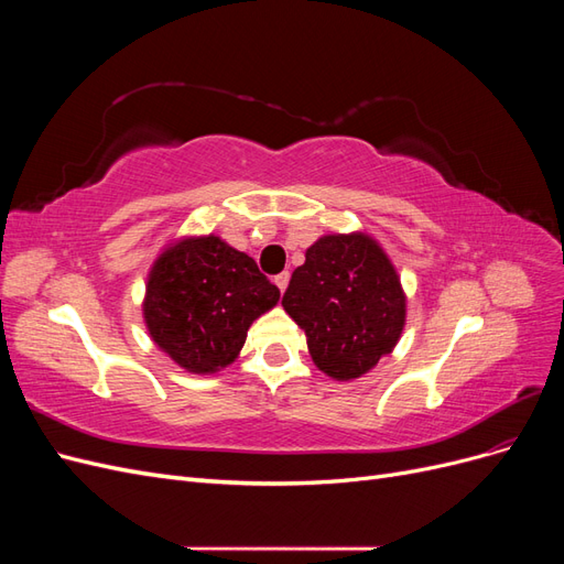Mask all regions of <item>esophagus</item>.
Masks as SVG:
<instances>
[{"instance_id": "esophagus-1", "label": "esophagus", "mask_w": 564, "mask_h": 564, "mask_svg": "<svg viewBox=\"0 0 564 564\" xmlns=\"http://www.w3.org/2000/svg\"><path fill=\"white\" fill-rule=\"evenodd\" d=\"M275 284H278L280 292H284L286 284H289V272H280V275L275 278Z\"/></svg>"}]
</instances>
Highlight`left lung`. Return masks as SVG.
Here are the masks:
<instances>
[{
	"label": "left lung",
	"instance_id": "left-lung-1",
	"mask_svg": "<svg viewBox=\"0 0 564 564\" xmlns=\"http://www.w3.org/2000/svg\"><path fill=\"white\" fill-rule=\"evenodd\" d=\"M282 305L305 332L315 367L334 381L365 377L398 346L406 324L398 268L362 230L322 235L305 249Z\"/></svg>",
	"mask_w": 564,
	"mask_h": 564
}]
</instances>
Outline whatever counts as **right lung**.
<instances>
[{"label": "right lung", "instance_id": "add662e5", "mask_svg": "<svg viewBox=\"0 0 564 564\" xmlns=\"http://www.w3.org/2000/svg\"><path fill=\"white\" fill-rule=\"evenodd\" d=\"M280 289L218 235H183L148 270L143 322L166 357L191 373L232 365L251 324L272 311Z\"/></svg>", "mask_w": 564, "mask_h": 564}]
</instances>
